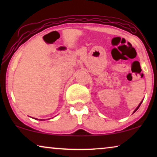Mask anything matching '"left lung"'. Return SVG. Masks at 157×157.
I'll list each match as a JSON object with an SVG mask.
<instances>
[{
	"label": "left lung",
	"instance_id": "8db88e82",
	"mask_svg": "<svg viewBox=\"0 0 157 157\" xmlns=\"http://www.w3.org/2000/svg\"><path fill=\"white\" fill-rule=\"evenodd\" d=\"M141 103H142V101H141V102L140 103V104H139V106L136 107V109H135V110H134V112H136V111L137 110H138V109L139 108V106H140V105L141 104Z\"/></svg>",
	"mask_w": 157,
	"mask_h": 157
}]
</instances>
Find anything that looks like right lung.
<instances>
[{
	"mask_svg": "<svg viewBox=\"0 0 157 157\" xmlns=\"http://www.w3.org/2000/svg\"><path fill=\"white\" fill-rule=\"evenodd\" d=\"M42 120H43V119H40V121H42Z\"/></svg>",
	"mask_w": 157,
	"mask_h": 157,
	"instance_id": "right-lung-1",
	"label": "right lung"
}]
</instances>
